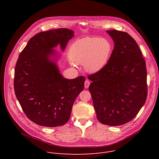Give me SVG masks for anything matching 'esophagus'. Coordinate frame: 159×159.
<instances>
[{"instance_id":"34e87169","label":"esophagus","mask_w":159,"mask_h":159,"mask_svg":"<svg viewBox=\"0 0 159 159\" xmlns=\"http://www.w3.org/2000/svg\"><path fill=\"white\" fill-rule=\"evenodd\" d=\"M89 85H90V82H89V80H86L85 81V83H84V87H85V89L88 88L89 86Z\"/></svg>"}]
</instances>
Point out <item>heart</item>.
Wrapping results in <instances>:
<instances>
[{
	"instance_id": "b5f03b06",
	"label": "heart",
	"mask_w": 159,
	"mask_h": 159,
	"mask_svg": "<svg viewBox=\"0 0 159 159\" xmlns=\"http://www.w3.org/2000/svg\"><path fill=\"white\" fill-rule=\"evenodd\" d=\"M112 52V44L106 38L86 37L75 41L70 47L69 57L72 64H83L90 74H96L107 65Z\"/></svg>"
}]
</instances>
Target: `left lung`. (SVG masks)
I'll return each mask as SVG.
<instances>
[{"label":"left lung","instance_id":"left-lung-1","mask_svg":"<svg viewBox=\"0 0 159 159\" xmlns=\"http://www.w3.org/2000/svg\"><path fill=\"white\" fill-rule=\"evenodd\" d=\"M114 50L103 70L90 75L91 94L98 120L116 126L132 120L147 97L145 61L135 40L127 33L108 30Z\"/></svg>","mask_w":159,"mask_h":159}]
</instances>
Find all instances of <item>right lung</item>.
Instances as JSON below:
<instances>
[{
    "mask_svg": "<svg viewBox=\"0 0 159 159\" xmlns=\"http://www.w3.org/2000/svg\"><path fill=\"white\" fill-rule=\"evenodd\" d=\"M74 36L66 28L43 31L32 37L19 56L14 73V91L27 117L47 127L65 125L76 98L84 87L85 77L64 78L57 61Z\"/></svg>",
    "mask_w": 159,
    "mask_h": 159,
    "instance_id": "1",
    "label": "right lung"
}]
</instances>
